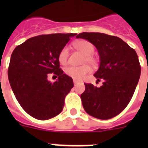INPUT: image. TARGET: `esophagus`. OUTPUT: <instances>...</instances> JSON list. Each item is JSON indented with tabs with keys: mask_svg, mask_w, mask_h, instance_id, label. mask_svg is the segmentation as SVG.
Returning a JSON list of instances; mask_svg holds the SVG:
<instances>
[{
	"mask_svg": "<svg viewBox=\"0 0 148 148\" xmlns=\"http://www.w3.org/2000/svg\"><path fill=\"white\" fill-rule=\"evenodd\" d=\"M73 82H74V84H77L78 83V81H76V80H73Z\"/></svg>",
	"mask_w": 148,
	"mask_h": 148,
	"instance_id": "esophagus-1",
	"label": "esophagus"
}]
</instances>
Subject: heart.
<instances>
[{"label": "heart", "instance_id": "heart-1", "mask_svg": "<svg viewBox=\"0 0 148 148\" xmlns=\"http://www.w3.org/2000/svg\"><path fill=\"white\" fill-rule=\"evenodd\" d=\"M73 46L78 51H80L84 58H83V64L87 63L92 66L97 64V59L92 56L95 47L93 44L87 40H79L73 42ZM69 57V49L67 47H64L61 49L58 54V61L61 64H66ZM90 67L88 64L82 65L81 66H69L65 69V73L68 76L73 78V80H82L87 73H90Z\"/></svg>", "mask_w": 148, "mask_h": 148}]
</instances>
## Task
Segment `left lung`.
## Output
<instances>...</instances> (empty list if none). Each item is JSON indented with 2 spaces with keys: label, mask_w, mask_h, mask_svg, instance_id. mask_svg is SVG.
<instances>
[{
  "label": "left lung",
  "mask_w": 148,
  "mask_h": 148,
  "mask_svg": "<svg viewBox=\"0 0 148 148\" xmlns=\"http://www.w3.org/2000/svg\"><path fill=\"white\" fill-rule=\"evenodd\" d=\"M77 38L86 39L99 52L100 65L94 74L100 87L84 84L81 95L84 110L99 119H110L122 112L135 92L141 75L136 51L120 38L99 32H82Z\"/></svg>",
  "instance_id": "8db88e82"
}]
</instances>
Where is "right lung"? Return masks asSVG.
Listing matches in <instances>:
<instances>
[{
    "mask_svg": "<svg viewBox=\"0 0 148 148\" xmlns=\"http://www.w3.org/2000/svg\"><path fill=\"white\" fill-rule=\"evenodd\" d=\"M75 35H38L16 47L12 53L8 69L10 86L21 108L33 118L47 120L62 111L65 97L74 84L60 68L58 54ZM49 75L58 76L57 81H48Z\"/></svg>",
    "mask_w": 148,
    "mask_h": 148,
    "instance_id": "right-lung-1",
    "label": "right lung"
}]
</instances>
